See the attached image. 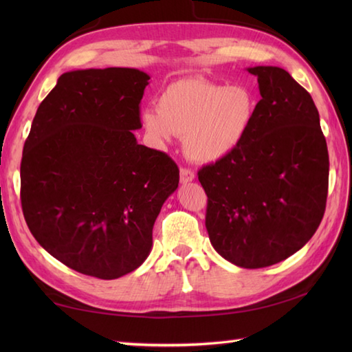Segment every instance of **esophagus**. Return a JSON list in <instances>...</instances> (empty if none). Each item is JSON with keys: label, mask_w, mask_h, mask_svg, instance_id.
<instances>
[{"label": "esophagus", "mask_w": 352, "mask_h": 352, "mask_svg": "<svg viewBox=\"0 0 352 352\" xmlns=\"http://www.w3.org/2000/svg\"><path fill=\"white\" fill-rule=\"evenodd\" d=\"M193 178H195V174H193V170H190V169H188V168H182V169H180V182H182L183 184L193 182Z\"/></svg>", "instance_id": "1"}]
</instances>
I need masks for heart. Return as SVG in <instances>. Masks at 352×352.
<instances>
[{
  "label": "heart",
  "mask_w": 352,
  "mask_h": 352,
  "mask_svg": "<svg viewBox=\"0 0 352 352\" xmlns=\"http://www.w3.org/2000/svg\"><path fill=\"white\" fill-rule=\"evenodd\" d=\"M159 107L140 111V122L157 148L184 138L192 160L214 163L241 145L256 116L257 101L248 87L226 86L201 78L170 83Z\"/></svg>",
  "instance_id": "obj_1"
}]
</instances>
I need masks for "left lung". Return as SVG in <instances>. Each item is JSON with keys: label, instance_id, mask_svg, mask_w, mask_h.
I'll return each mask as SVG.
<instances>
[{"label": "left lung", "instance_id": "left-lung-1", "mask_svg": "<svg viewBox=\"0 0 352 352\" xmlns=\"http://www.w3.org/2000/svg\"><path fill=\"white\" fill-rule=\"evenodd\" d=\"M261 100L233 153L198 170L213 248L246 269L300 251L324 218L328 149L310 94L276 66H256Z\"/></svg>", "mask_w": 352, "mask_h": 352}]
</instances>
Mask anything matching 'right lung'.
Returning a JSON list of instances; mask_svg holds the SVG:
<instances>
[{
  "mask_svg": "<svg viewBox=\"0 0 352 352\" xmlns=\"http://www.w3.org/2000/svg\"><path fill=\"white\" fill-rule=\"evenodd\" d=\"M149 76L134 68L62 74L33 119L21 204L45 251L80 274L115 280L151 252L160 208L180 182L168 154L139 145Z\"/></svg>",
  "mask_w": 352,
  "mask_h": 352,
  "instance_id": "add662e5",
  "label": "right lung"
}]
</instances>
